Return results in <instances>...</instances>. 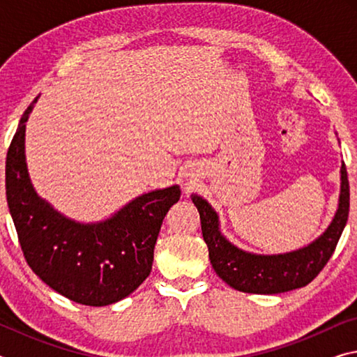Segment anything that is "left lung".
Masks as SVG:
<instances>
[{
	"label": "left lung",
	"mask_w": 357,
	"mask_h": 357,
	"mask_svg": "<svg viewBox=\"0 0 357 357\" xmlns=\"http://www.w3.org/2000/svg\"><path fill=\"white\" fill-rule=\"evenodd\" d=\"M202 220L203 239L208 245L215 274L238 291L277 294L305 287L318 275L334 253L348 220L349 185L345 164L340 167V193L335 214L324 231L307 245L283 253H255L228 241L220 229L217 211L198 193H192Z\"/></svg>",
	"instance_id": "1"
}]
</instances>
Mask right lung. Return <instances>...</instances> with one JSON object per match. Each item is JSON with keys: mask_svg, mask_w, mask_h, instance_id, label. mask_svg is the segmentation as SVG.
<instances>
[{"mask_svg": "<svg viewBox=\"0 0 357 357\" xmlns=\"http://www.w3.org/2000/svg\"><path fill=\"white\" fill-rule=\"evenodd\" d=\"M39 96L20 119L6 157V197L34 274L78 304L110 305L149 275L160 225L179 200L178 184L144 192L98 222H78L42 198L29 178L25 132Z\"/></svg>", "mask_w": 357, "mask_h": 357, "instance_id": "obj_1", "label": "right lung"}]
</instances>
